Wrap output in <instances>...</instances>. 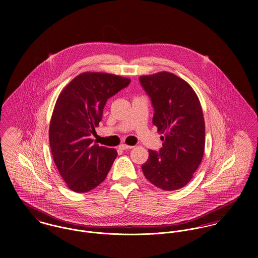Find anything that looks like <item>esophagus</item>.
<instances>
[{
    "label": "esophagus",
    "mask_w": 258,
    "mask_h": 258,
    "mask_svg": "<svg viewBox=\"0 0 258 258\" xmlns=\"http://www.w3.org/2000/svg\"><path fill=\"white\" fill-rule=\"evenodd\" d=\"M119 148L121 149V150H129V149H132L133 146H130V145H126V144H121Z\"/></svg>",
    "instance_id": "obj_1"
}]
</instances>
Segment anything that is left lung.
Listing matches in <instances>:
<instances>
[{
  "label": "left lung",
  "mask_w": 258,
  "mask_h": 258,
  "mask_svg": "<svg viewBox=\"0 0 258 258\" xmlns=\"http://www.w3.org/2000/svg\"><path fill=\"white\" fill-rule=\"evenodd\" d=\"M141 85L151 98L153 124L163 134L160 152L149 150L142 171L150 183L165 190L187 184L205 152V119L191 86L167 72L142 75Z\"/></svg>",
  "instance_id": "obj_1"
}]
</instances>
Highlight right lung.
<instances>
[{"label": "right lung", "instance_id": "1", "mask_svg": "<svg viewBox=\"0 0 258 258\" xmlns=\"http://www.w3.org/2000/svg\"><path fill=\"white\" fill-rule=\"evenodd\" d=\"M130 81L115 74L83 73L58 95L49 123V145L54 164L72 190L93 189L110 171L117 151L94 144L91 136L107 99Z\"/></svg>", "mask_w": 258, "mask_h": 258}]
</instances>
